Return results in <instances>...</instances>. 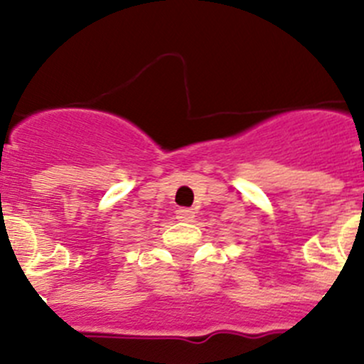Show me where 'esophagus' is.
I'll return each instance as SVG.
<instances>
[{"mask_svg": "<svg viewBox=\"0 0 364 364\" xmlns=\"http://www.w3.org/2000/svg\"><path fill=\"white\" fill-rule=\"evenodd\" d=\"M176 218L182 222H191L193 218H195V211L189 210V208H180V210L176 211Z\"/></svg>", "mask_w": 364, "mask_h": 364, "instance_id": "obj_1", "label": "esophagus"}]
</instances>
